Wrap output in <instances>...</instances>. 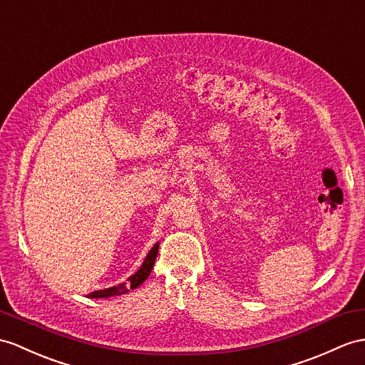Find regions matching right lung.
<instances>
[{"instance_id": "1", "label": "right lung", "mask_w": 365, "mask_h": 365, "mask_svg": "<svg viewBox=\"0 0 365 365\" xmlns=\"http://www.w3.org/2000/svg\"><path fill=\"white\" fill-rule=\"evenodd\" d=\"M158 250H159V243H156L150 252L147 254L144 263H142L140 268L128 277L127 282L120 283L118 287H111V288H106V289H99V291H93L88 294V297L91 299H102V297H114V296H120V294H127L130 289H135L138 288L142 282H144L150 272L153 269V264L156 260V255H158Z\"/></svg>"}]
</instances>
